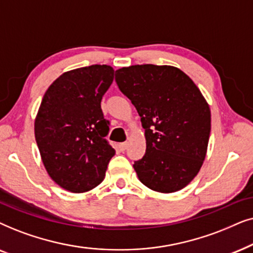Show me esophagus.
Instances as JSON below:
<instances>
[{
	"label": "esophagus",
	"mask_w": 253,
	"mask_h": 253,
	"mask_svg": "<svg viewBox=\"0 0 253 253\" xmlns=\"http://www.w3.org/2000/svg\"><path fill=\"white\" fill-rule=\"evenodd\" d=\"M127 147H128V143H127V142L119 143V149H120V150H125V149H127Z\"/></svg>",
	"instance_id": "34e87169"
}]
</instances>
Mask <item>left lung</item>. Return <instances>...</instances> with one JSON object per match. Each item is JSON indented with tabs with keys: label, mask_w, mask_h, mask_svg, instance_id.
<instances>
[{
	"label": "left lung",
	"mask_w": 253,
	"mask_h": 253,
	"mask_svg": "<svg viewBox=\"0 0 253 253\" xmlns=\"http://www.w3.org/2000/svg\"><path fill=\"white\" fill-rule=\"evenodd\" d=\"M120 91L141 117L147 149L134 170L161 193L184 188L203 166L211 110L193 81L172 66L135 65L116 70Z\"/></svg>",
	"instance_id": "1"
}]
</instances>
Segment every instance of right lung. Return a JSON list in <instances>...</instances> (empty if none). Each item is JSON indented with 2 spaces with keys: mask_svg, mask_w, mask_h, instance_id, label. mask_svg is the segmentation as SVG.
<instances>
[{
  "mask_svg": "<svg viewBox=\"0 0 253 253\" xmlns=\"http://www.w3.org/2000/svg\"><path fill=\"white\" fill-rule=\"evenodd\" d=\"M113 75L106 65L70 70L50 84L40 104L37 146L49 177L69 192L83 193L102 183L116 154L105 139L110 121L100 107Z\"/></svg>",
  "mask_w": 253,
  "mask_h": 253,
  "instance_id": "right-lung-1",
  "label": "right lung"
}]
</instances>
